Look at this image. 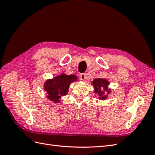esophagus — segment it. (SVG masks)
Masks as SVG:
<instances>
[{
	"label": "esophagus",
	"instance_id": "esophagus-1",
	"mask_svg": "<svg viewBox=\"0 0 155 155\" xmlns=\"http://www.w3.org/2000/svg\"><path fill=\"white\" fill-rule=\"evenodd\" d=\"M86 78H87V76H86V74L85 73H83V74H81V76H80L81 80L85 81V79H86Z\"/></svg>",
	"mask_w": 155,
	"mask_h": 155
}]
</instances>
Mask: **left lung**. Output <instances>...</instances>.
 I'll use <instances>...</instances> for the list:
<instances>
[{
	"mask_svg": "<svg viewBox=\"0 0 155 155\" xmlns=\"http://www.w3.org/2000/svg\"><path fill=\"white\" fill-rule=\"evenodd\" d=\"M92 84L94 88V92L98 95V98L101 100H105L108 97V94L111 92L110 89L108 88L109 82L105 79L97 78L94 79Z\"/></svg>",
	"mask_w": 155,
	"mask_h": 155,
	"instance_id": "obj_1",
	"label": "left lung"
}]
</instances>
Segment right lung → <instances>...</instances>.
Here are the masks:
<instances>
[{
    "label": "right lung",
    "mask_w": 155,
    "mask_h": 155,
    "mask_svg": "<svg viewBox=\"0 0 155 155\" xmlns=\"http://www.w3.org/2000/svg\"><path fill=\"white\" fill-rule=\"evenodd\" d=\"M77 76L75 75L62 74L53 79H48L44 85V90L47 94L46 97L54 103H59L61 97L68 93L70 84L77 81Z\"/></svg>",
    "instance_id": "right-lung-1"
}]
</instances>
